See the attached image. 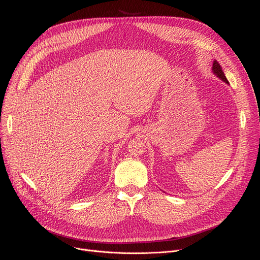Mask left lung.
I'll use <instances>...</instances> for the list:
<instances>
[{"instance_id": "obj_1", "label": "left lung", "mask_w": 260, "mask_h": 260, "mask_svg": "<svg viewBox=\"0 0 260 260\" xmlns=\"http://www.w3.org/2000/svg\"><path fill=\"white\" fill-rule=\"evenodd\" d=\"M213 73H214L218 78H220L222 81L225 82V83L229 84V81H228V79L225 78V76H224V74H223L222 67L219 65V63H218L217 61H214V63H213Z\"/></svg>"}]
</instances>
